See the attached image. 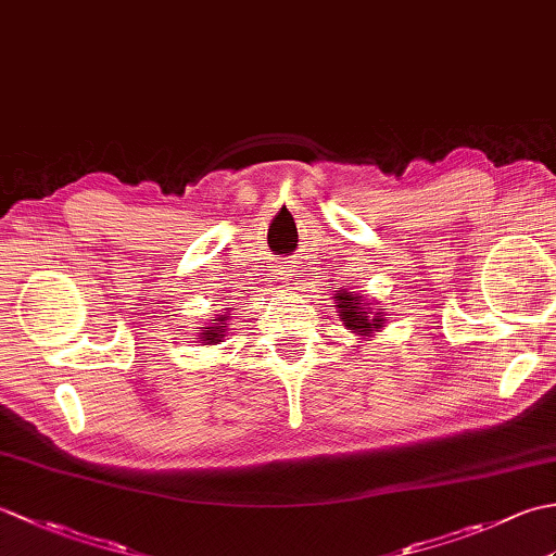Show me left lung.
I'll use <instances>...</instances> for the list:
<instances>
[{
  "label": "left lung",
  "mask_w": 556,
  "mask_h": 556,
  "mask_svg": "<svg viewBox=\"0 0 556 556\" xmlns=\"http://www.w3.org/2000/svg\"><path fill=\"white\" fill-rule=\"evenodd\" d=\"M339 317L341 323H344L346 329H353L356 334H363V337H370L372 332H377L384 325V317L380 313H370L365 305L370 303H363V296H358L356 291H341L339 296Z\"/></svg>",
  "instance_id": "obj_1"
}]
</instances>
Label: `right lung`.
<instances>
[{"label":"right lung","mask_w":556,"mask_h":556,"mask_svg":"<svg viewBox=\"0 0 556 556\" xmlns=\"http://www.w3.org/2000/svg\"><path fill=\"white\" fill-rule=\"evenodd\" d=\"M222 327H224V317H219L217 323H212V327H200V341L203 344H217L222 341Z\"/></svg>","instance_id":"obj_1"}]
</instances>
